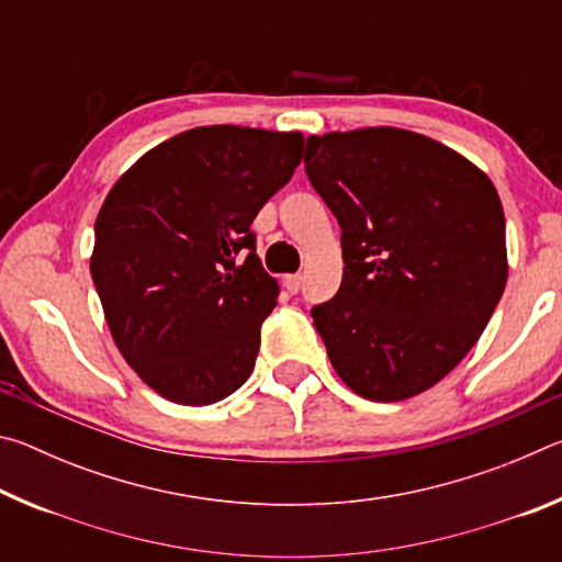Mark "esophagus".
Masks as SVG:
<instances>
[{"mask_svg":"<svg viewBox=\"0 0 562 562\" xmlns=\"http://www.w3.org/2000/svg\"><path fill=\"white\" fill-rule=\"evenodd\" d=\"M284 288H288L290 292H300L302 288V274H284Z\"/></svg>","mask_w":562,"mask_h":562,"instance_id":"34e87169","label":"esophagus"}]
</instances>
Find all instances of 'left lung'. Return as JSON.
<instances>
[{
  "label": "left lung",
  "mask_w": 562,
  "mask_h": 562,
  "mask_svg": "<svg viewBox=\"0 0 562 562\" xmlns=\"http://www.w3.org/2000/svg\"><path fill=\"white\" fill-rule=\"evenodd\" d=\"M304 170L341 227V288L312 307L331 367L369 402L426 392L506 290L496 188L449 146L389 126L310 136Z\"/></svg>",
  "instance_id": "left-lung-1"
}]
</instances>
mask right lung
Segmentation results:
<instances>
[{
	"label": "right lung",
	"mask_w": 562,
	"mask_h": 562,
	"mask_svg": "<svg viewBox=\"0 0 562 562\" xmlns=\"http://www.w3.org/2000/svg\"><path fill=\"white\" fill-rule=\"evenodd\" d=\"M302 140L190 128L138 158L103 201L91 255L103 315L133 372L170 402L215 404L252 374L280 284L250 225L300 166Z\"/></svg>",
	"instance_id": "right-lung-1"
}]
</instances>
